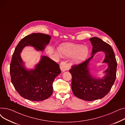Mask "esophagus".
<instances>
[{
	"label": "esophagus",
	"mask_w": 125,
	"mask_h": 125,
	"mask_svg": "<svg viewBox=\"0 0 125 125\" xmlns=\"http://www.w3.org/2000/svg\"><path fill=\"white\" fill-rule=\"evenodd\" d=\"M60 69L62 73H63V72H64L65 71H66L67 70H68L69 69L68 66L66 64V63H65L64 62H62L61 63L60 65Z\"/></svg>",
	"instance_id": "esophagus-1"
}]
</instances>
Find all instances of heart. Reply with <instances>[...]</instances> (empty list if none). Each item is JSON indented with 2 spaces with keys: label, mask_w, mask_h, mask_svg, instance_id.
<instances>
[{
  "label": "heart",
  "mask_w": 125,
  "mask_h": 125,
  "mask_svg": "<svg viewBox=\"0 0 125 125\" xmlns=\"http://www.w3.org/2000/svg\"><path fill=\"white\" fill-rule=\"evenodd\" d=\"M61 56L71 58V63L78 64L83 62L89 54V49L86 45L73 44L69 42L62 43L59 48Z\"/></svg>",
  "instance_id": "1"
}]
</instances>
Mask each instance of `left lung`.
Instances as JSON below:
<instances>
[{
  "label": "left lung",
  "mask_w": 125,
  "mask_h": 125,
  "mask_svg": "<svg viewBox=\"0 0 125 125\" xmlns=\"http://www.w3.org/2000/svg\"><path fill=\"white\" fill-rule=\"evenodd\" d=\"M89 41L93 46L91 57L70 69L72 75L71 89L73 94L83 100L93 101L100 99L106 96L113 86L116 78L117 62L113 48L100 38L94 37ZM102 51L105 54L103 62L108 64V68L102 78H95L90 74L89 62L95 54Z\"/></svg>",
  "instance_id": "left-lung-1"
}]
</instances>
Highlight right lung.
Instances as JSON below:
<instances>
[{"instance_id": "obj_1", "label": "right lung", "mask_w": 125, "mask_h": 125, "mask_svg": "<svg viewBox=\"0 0 125 125\" xmlns=\"http://www.w3.org/2000/svg\"><path fill=\"white\" fill-rule=\"evenodd\" d=\"M51 36L35 33L25 36L19 42L12 55L10 65L11 81L21 96L33 101L48 99L53 91L52 83L61 73L58 64L45 56L34 69H27L21 57V52L27 46L33 47L36 51H43L49 44Z\"/></svg>"}]
</instances>
